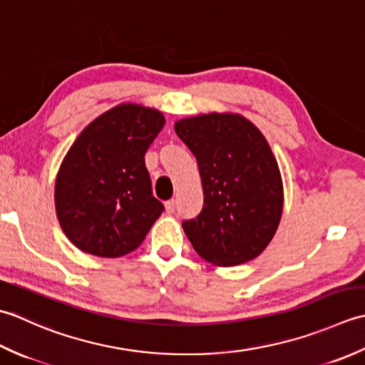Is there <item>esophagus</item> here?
<instances>
[{"instance_id":"esophagus-1","label":"esophagus","mask_w":365,"mask_h":365,"mask_svg":"<svg viewBox=\"0 0 365 365\" xmlns=\"http://www.w3.org/2000/svg\"><path fill=\"white\" fill-rule=\"evenodd\" d=\"M165 210L168 214H173L175 210H176V202L175 200H168V202L165 203Z\"/></svg>"}]
</instances>
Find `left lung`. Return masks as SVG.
Returning a JSON list of instances; mask_svg holds the SVG:
<instances>
[{"label":"left lung","instance_id":"1","mask_svg":"<svg viewBox=\"0 0 365 365\" xmlns=\"http://www.w3.org/2000/svg\"><path fill=\"white\" fill-rule=\"evenodd\" d=\"M175 130L195 155L203 207L182 222L193 249L206 262L236 266L258 257L276 235L284 187L263 133L241 115L185 118Z\"/></svg>","mask_w":365,"mask_h":365}]
</instances>
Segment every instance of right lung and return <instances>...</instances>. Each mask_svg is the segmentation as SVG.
I'll return each instance as SVG.
<instances>
[{
    "label": "right lung",
    "instance_id": "obj_1",
    "mask_svg": "<svg viewBox=\"0 0 365 365\" xmlns=\"http://www.w3.org/2000/svg\"><path fill=\"white\" fill-rule=\"evenodd\" d=\"M160 111L121 103L86 125L59 167L56 215L69 241L96 257H123L143 242L163 205L153 195L148 148Z\"/></svg>",
    "mask_w": 365,
    "mask_h": 365
}]
</instances>
